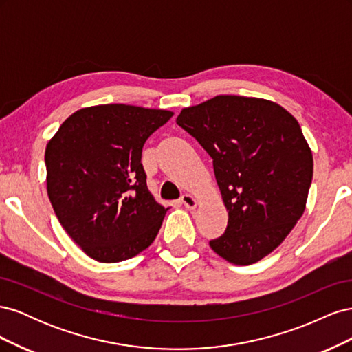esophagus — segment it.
<instances>
[{
    "label": "esophagus",
    "mask_w": 352,
    "mask_h": 352,
    "mask_svg": "<svg viewBox=\"0 0 352 352\" xmlns=\"http://www.w3.org/2000/svg\"><path fill=\"white\" fill-rule=\"evenodd\" d=\"M180 202H182V204L188 210H194L197 207V199L192 195H189V194H185V195L180 197Z\"/></svg>",
    "instance_id": "34e87169"
}]
</instances>
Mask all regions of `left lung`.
Wrapping results in <instances>:
<instances>
[{
  "mask_svg": "<svg viewBox=\"0 0 352 352\" xmlns=\"http://www.w3.org/2000/svg\"><path fill=\"white\" fill-rule=\"evenodd\" d=\"M176 123L212 158L229 211L228 228L210 247L248 265L278 248L302 216L313 154L300 124L279 104L217 95L184 109Z\"/></svg>",
  "mask_w": 352,
  "mask_h": 352,
  "instance_id": "1",
  "label": "left lung"
}]
</instances>
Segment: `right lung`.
<instances>
[{"instance_id":"right-lung-1","label":"right lung","mask_w":352,"mask_h":352,"mask_svg":"<svg viewBox=\"0 0 352 352\" xmlns=\"http://www.w3.org/2000/svg\"><path fill=\"white\" fill-rule=\"evenodd\" d=\"M173 113L105 104L73 113L45 150L47 190L69 236L101 263L150 247L167 208L146 188L145 141Z\"/></svg>"}]
</instances>
